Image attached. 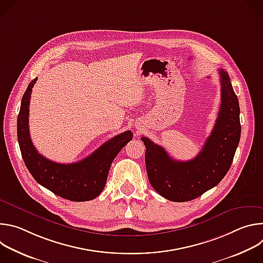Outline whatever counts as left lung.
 <instances>
[{
    "label": "left lung",
    "instance_id": "obj_1",
    "mask_svg": "<svg viewBox=\"0 0 263 263\" xmlns=\"http://www.w3.org/2000/svg\"><path fill=\"white\" fill-rule=\"evenodd\" d=\"M37 78L32 80L21 102L17 116V140L24 162L33 178L55 195L70 201H89L96 199L102 192L99 181L100 170L104 161L118 155L123 136H129L130 131L118 135L102 144L98 149L78 162L58 163L39 153L30 137L29 131V106L32 88ZM122 148V147H121ZM112 159V160H114ZM154 190L163 198L165 192L157 179L149 180Z\"/></svg>",
    "mask_w": 263,
    "mask_h": 263
}]
</instances>
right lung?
Masks as SVG:
<instances>
[{"label": "right lung", "mask_w": 263, "mask_h": 263, "mask_svg": "<svg viewBox=\"0 0 263 263\" xmlns=\"http://www.w3.org/2000/svg\"><path fill=\"white\" fill-rule=\"evenodd\" d=\"M220 107L212 132L197 157L177 161L165 149L142 136L148 180L157 179L173 202L191 201L214 187L229 171L240 139L239 103L226 70L218 69Z\"/></svg>", "instance_id": "add662e5"}]
</instances>
